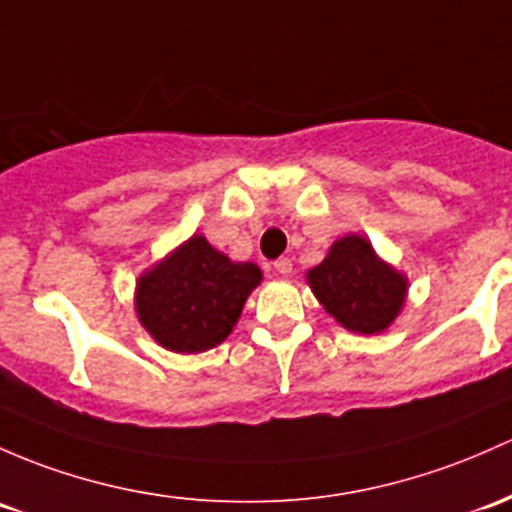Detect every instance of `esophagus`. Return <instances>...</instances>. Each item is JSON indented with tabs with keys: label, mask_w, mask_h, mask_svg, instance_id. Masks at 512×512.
<instances>
[{
	"label": "esophagus",
	"mask_w": 512,
	"mask_h": 512,
	"mask_svg": "<svg viewBox=\"0 0 512 512\" xmlns=\"http://www.w3.org/2000/svg\"><path fill=\"white\" fill-rule=\"evenodd\" d=\"M272 267H274V272L282 274V277H289V274H292V270H294L292 260H289V257H279V260L274 262Z\"/></svg>",
	"instance_id": "esophagus-1"
}]
</instances>
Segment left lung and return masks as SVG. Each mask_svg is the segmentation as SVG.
<instances>
[{"instance_id":"obj_1","label":"left lung","mask_w":512,"mask_h":512,"mask_svg":"<svg viewBox=\"0 0 512 512\" xmlns=\"http://www.w3.org/2000/svg\"><path fill=\"white\" fill-rule=\"evenodd\" d=\"M306 284L336 324L363 336H378L395 324L410 289L407 274L358 233L333 242L324 260L306 272Z\"/></svg>"}]
</instances>
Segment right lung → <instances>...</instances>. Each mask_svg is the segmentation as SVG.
Returning <instances> with one entry per match:
<instances>
[{"mask_svg": "<svg viewBox=\"0 0 512 512\" xmlns=\"http://www.w3.org/2000/svg\"><path fill=\"white\" fill-rule=\"evenodd\" d=\"M262 282L255 262H235L196 233L137 277L134 311L171 353L211 351L233 333L242 306Z\"/></svg>", "mask_w": 512, "mask_h": 512, "instance_id": "add662e5", "label": "right lung"}]
</instances>
